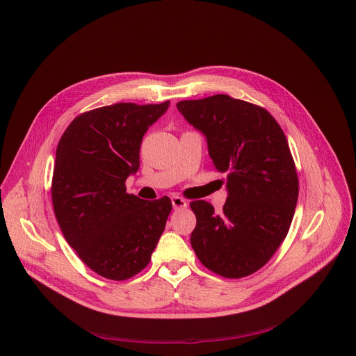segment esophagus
<instances>
[{"mask_svg":"<svg viewBox=\"0 0 356 356\" xmlns=\"http://www.w3.org/2000/svg\"><path fill=\"white\" fill-rule=\"evenodd\" d=\"M172 204H173V208H175V209H183V208L188 207L186 200H184V199L180 197V196H173V197H172Z\"/></svg>","mask_w":356,"mask_h":356,"instance_id":"obj_1","label":"esophagus"}]
</instances>
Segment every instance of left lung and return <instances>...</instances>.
<instances>
[{"instance_id": "1", "label": "left lung", "mask_w": 356, "mask_h": 356, "mask_svg": "<svg viewBox=\"0 0 356 356\" xmlns=\"http://www.w3.org/2000/svg\"><path fill=\"white\" fill-rule=\"evenodd\" d=\"M204 132L213 167L227 173V202L220 213L193 200L191 244L205 268L229 280L264 268L285 240L298 199L296 163L280 123L264 107L215 95L177 103Z\"/></svg>"}]
</instances>
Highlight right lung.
<instances>
[{
  "mask_svg": "<svg viewBox=\"0 0 356 356\" xmlns=\"http://www.w3.org/2000/svg\"><path fill=\"white\" fill-rule=\"evenodd\" d=\"M168 104L97 107L59 140L51 186L56 221L76 256L107 280L125 281L148 266L172 212L170 197L147 202L125 186L140 167L144 134Z\"/></svg>",
  "mask_w": 356,
  "mask_h": 356,
  "instance_id": "1",
  "label": "right lung"
}]
</instances>
